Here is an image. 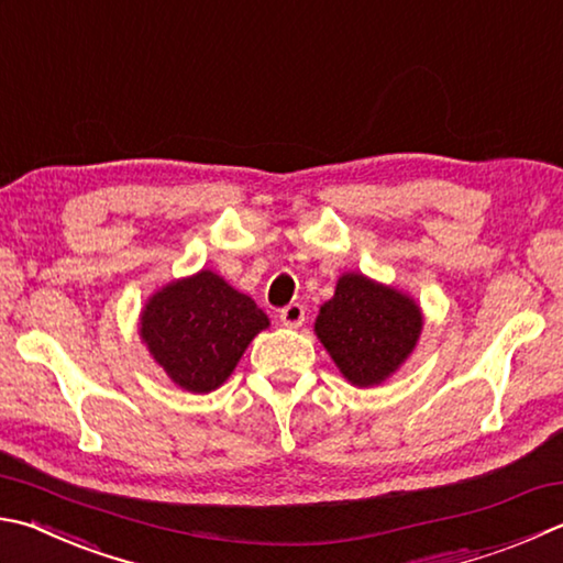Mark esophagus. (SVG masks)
I'll return each instance as SVG.
<instances>
[{
	"label": "esophagus",
	"mask_w": 563,
	"mask_h": 563,
	"mask_svg": "<svg viewBox=\"0 0 563 563\" xmlns=\"http://www.w3.org/2000/svg\"><path fill=\"white\" fill-rule=\"evenodd\" d=\"M280 322L285 327H300L305 322V308L300 302H290L288 308L280 310Z\"/></svg>",
	"instance_id": "1"
}]
</instances>
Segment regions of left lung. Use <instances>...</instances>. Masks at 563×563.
<instances>
[{
    "label": "left lung",
    "instance_id": "8db88e82",
    "mask_svg": "<svg viewBox=\"0 0 563 563\" xmlns=\"http://www.w3.org/2000/svg\"><path fill=\"white\" fill-rule=\"evenodd\" d=\"M421 332V305L364 273H342L314 320L317 340L356 388L379 386L401 369Z\"/></svg>",
    "mask_w": 563,
    "mask_h": 563
}]
</instances>
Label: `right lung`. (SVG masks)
Segmentation results:
<instances>
[{
  "mask_svg": "<svg viewBox=\"0 0 563 563\" xmlns=\"http://www.w3.org/2000/svg\"><path fill=\"white\" fill-rule=\"evenodd\" d=\"M268 327V314L251 295L201 268L152 292L140 310L137 332L179 388L211 394L236 369L253 336Z\"/></svg>",
  "mask_w": 563,
  "mask_h": 563,
  "instance_id": "right-lung-1",
  "label": "right lung"
}]
</instances>
